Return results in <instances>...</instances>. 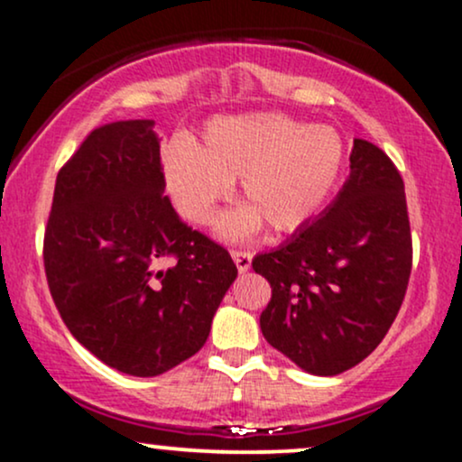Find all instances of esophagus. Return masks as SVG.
<instances>
[{
    "label": "esophagus",
    "mask_w": 462,
    "mask_h": 462,
    "mask_svg": "<svg viewBox=\"0 0 462 462\" xmlns=\"http://www.w3.org/2000/svg\"><path fill=\"white\" fill-rule=\"evenodd\" d=\"M232 258H235L236 263V269L241 273H245L249 267H252V254L249 252H241V249H232Z\"/></svg>",
    "instance_id": "obj_1"
}]
</instances>
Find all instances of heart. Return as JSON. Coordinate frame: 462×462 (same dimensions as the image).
Here are the masks:
<instances>
[{
    "label": "heart",
    "mask_w": 462,
    "mask_h": 462,
    "mask_svg": "<svg viewBox=\"0 0 462 462\" xmlns=\"http://www.w3.org/2000/svg\"><path fill=\"white\" fill-rule=\"evenodd\" d=\"M343 161L341 136L328 125L275 113L219 116L198 147L184 141L167 147L164 182L180 213L206 226L238 180L245 201L219 217L217 232L243 241L263 224L293 232L315 219L337 189Z\"/></svg>",
    "instance_id": "b5f03b06"
}]
</instances>
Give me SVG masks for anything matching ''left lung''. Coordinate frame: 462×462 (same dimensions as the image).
<instances>
[{
  "label": "left lung",
  "instance_id": "obj_1",
  "mask_svg": "<svg viewBox=\"0 0 462 462\" xmlns=\"http://www.w3.org/2000/svg\"><path fill=\"white\" fill-rule=\"evenodd\" d=\"M252 267L272 284L261 315L269 346L312 375L367 358L395 321L412 267L404 182L391 158L354 139L337 199Z\"/></svg>",
  "mask_w": 462,
  "mask_h": 462
}]
</instances>
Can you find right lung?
<instances>
[{
	"label": "right lung",
	"instance_id": "add662e5",
	"mask_svg": "<svg viewBox=\"0 0 462 462\" xmlns=\"http://www.w3.org/2000/svg\"><path fill=\"white\" fill-rule=\"evenodd\" d=\"M164 193L152 119L93 130L58 171L43 261L69 332L121 374L152 378L198 354L236 280L230 254Z\"/></svg>",
	"mask_w": 462,
	"mask_h": 462
}]
</instances>
